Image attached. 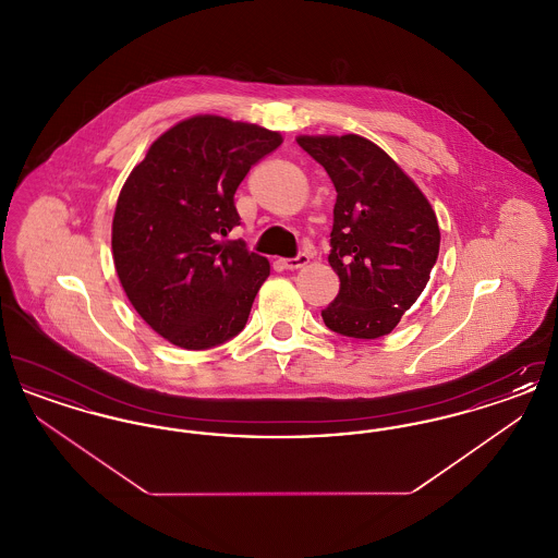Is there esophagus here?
I'll return each mask as SVG.
<instances>
[{"mask_svg":"<svg viewBox=\"0 0 558 558\" xmlns=\"http://www.w3.org/2000/svg\"><path fill=\"white\" fill-rule=\"evenodd\" d=\"M310 264V255H305V253H299L296 257H292V259H282V267L284 269H299V267L307 266Z\"/></svg>","mask_w":558,"mask_h":558,"instance_id":"1","label":"esophagus"}]
</instances>
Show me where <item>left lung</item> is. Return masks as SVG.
I'll return each instance as SVG.
<instances>
[{"label": "left lung", "mask_w": 558, "mask_h": 558, "mask_svg": "<svg viewBox=\"0 0 558 558\" xmlns=\"http://www.w3.org/2000/svg\"><path fill=\"white\" fill-rule=\"evenodd\" d=\"M337 190L328 264L341 280L324 324L351 339L389 335L425 291L439 255L430 203L383 148L347 135H299Z\"/></svg>", "instance_id": "obj_1"}]
</instances>
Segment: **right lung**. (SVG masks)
I'll return each mask as SVG.
<instances>
[{"label": "right lung", "mask_w": 558, "mask_h": 558, "mask_svg": "<svg viewBox=\"0 0 558 558\" xmlns=\"http://www.w3.org/2000/svg\"><path fill=\"white\" fill-rule=\"evenodd\" d=\"M282 135L215 114L180 121L133 167L112 217L121 287L155 332L182 349H209L244 328L269 276L242 240L234 194Z\"/></svg>", "instance_id": "add662e5"}]
</instances>
